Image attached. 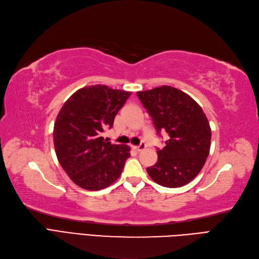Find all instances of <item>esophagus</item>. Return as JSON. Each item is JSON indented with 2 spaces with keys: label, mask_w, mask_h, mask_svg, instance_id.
Masks as SVG:
<instances>
[{
  "label": "esophagus",
  "mask_w": 259,
  "mask_h": 259,
  "mask_svg": "<svg viewBox=\"0 0 259 259\" xmlns=\"http://www.w3.org/2000/svg\"><path fill=\"white\" fill-rule=\"evenodd\" d=\"M146 147H147V146H146L145 142H140L139 146H133V149L136 150V151H141V150L146 149Z\"/></svg>",
  "instance_id": "esophagus-1"
}]
</instances>
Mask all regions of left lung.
Returning <instances> with one entry per match:
<instances>
[{"instance_id":"1","label":"left lung","mask_w":259,"mask_h":259,"mask_svg":"<svg viewBox=\"0 0 259 259\" xmlns=\"http://www.w3.org/2000/svg\"><path fill=\"white\" fill-rule=\"evenodd\" d=\"M156 133L169 139L157 149V162L147 171L154 182L180 187L197 176L210 152L211 128L201 107L190 95L169 85L137 92Z\"/></svg>"}]
</instances>
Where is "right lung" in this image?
<instances>
[{"label": "right lung", "instance_id": "right-lung-1", "mask_svg": "<svg viewBox=\"0 0 259 259\" xmlns=\"http://www.w3.org/2000/svg\"><path fill=\"white\" fill-rule=\"evenodd\" d=\"M131 92L95 84L79 89L62 106L53 127V144L62 168L75 184L100 191L118 179L131 156L126 145L102 137L111 128Z\"/></svg>", "mask_w": 259, "mask_h": 259}]
</instances>
